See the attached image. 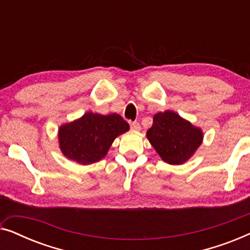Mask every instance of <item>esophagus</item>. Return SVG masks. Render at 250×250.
<instances>
[{
    "label": "esophagus",
    "mask_w": 250,
    "mask_h": 250,
    "mask_svg": "<svg viewBox=\"0 0 250 250\" xmlns=\"http://www.w3.org/2000/svg\"><path fill=\"white\" fill-rule=\"evenodd\" d=\"M131 128L133 129V131L139 132L140 129H141V126H140L138 122H133V123H131Z\"/></svg>",
    "instance_id": "34e87169"
}]
</instances>
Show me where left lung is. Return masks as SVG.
Here are the masks:
<instances>
[{
    "label": "left lung",
    "instance_id": "left-lung-1",
    "mask_svg": "<svg viewBox=\"0 0 250 250\" xmlns=\"http://www.w3.org/2000/svg\"><path fill=\"white\" fill-rule=\"evenodd\" d=\"M146 139L164 162L182 165L192 157L204 140V132L172 110L157 112Z\"/></svg>",
    "mask_w": 250,
    "mask_h": 250
}]
</instances>
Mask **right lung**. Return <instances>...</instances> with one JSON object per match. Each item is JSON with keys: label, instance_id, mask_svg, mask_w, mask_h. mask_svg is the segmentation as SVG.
<instances>
[{"label": "right lung", "instance_id": "add662e5", "mask_svg": "<svg viewBox=\"0 0 250 250\" xmlns=\"http://www.w3.org/2000/svg\"><path fill=\"white\" fill-rule=\"evenodd\" d=\"M128 129V123L121 115L88 111L60 126L59 148L67 159L81 165H90L104 158L115 139Z\"/></svg>", "mask_w": 250, "mask_h": 250}]
</instances>
